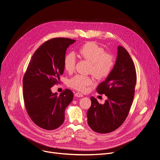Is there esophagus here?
<instances>
[{
  "instance_id": "34e87169",
  "label": "esophagus",
  "mask_w": 160,
  "mask_h": 160,
  "mask_svg": "<svg viewBox=\"0 0 160 160\" xmlns=\"http://www.w3.org/2000/svg\"><path fill=\"white\" fill-rule=\"evenodd\" d=\"M75 96L76 97H78V98H82V97L83 96V94H82V93H80V92H76V93L75 94Z\"/></svg>"
}]
</instances>
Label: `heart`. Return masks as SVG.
Listing matches in <instances>:
<instances>
[{"label": "heart", "mask_w": 160, "mask_h": 160, "mask_svg": "<svg viewBox=\"0 0 160 160\" xmlns=\"http://www.w3.org/2000/svg\"><path fill=\"white\" fill-rule=\"evenodd\" d=\"M78 55L82 59L90 62L89 72L98 79L107 78L112 71L115 66V58L94 42H88L82 45L78 51ZM76 59L72 53H67L63 60L64 69L72 72L75 69ZM93 83L92 78L89 76L77 75L72 77L68 82L69 86L80 91H85L88 87Z\"/></svg>", "instance_id": "obj_1"}]
</instances>
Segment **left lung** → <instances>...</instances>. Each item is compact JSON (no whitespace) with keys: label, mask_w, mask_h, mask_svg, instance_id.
<instances>
[{"label":"left lung","mask_w":160,"mask_h":160,"mask_svg":"<svg viewBox=\"0 0 160 160\" xmlns=\"http://www.w3.org/2000/svg\"><path fill=\"white\" fill-rule=\"evenodd\" d=\"M137 83L135 64L128 51L119 46L118 57L111 73L96 89L108 97L100 104L91 97L88 111V122L95 132L108 133L119 128L126 120L132 107Z\"/></svg>","instance_id":"left-lung-1"}]
</instances>
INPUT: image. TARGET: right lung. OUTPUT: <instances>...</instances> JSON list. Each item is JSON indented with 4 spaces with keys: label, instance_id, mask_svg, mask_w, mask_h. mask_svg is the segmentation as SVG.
<instances>
[{
    "label": "right lung",
    "instance_id": "obj_1",
    "mask_svg": "<svg viewBox=\"0 0 160 160\" xmlns=\"http://www.w3.org/2000/svg\"><path fill=\"white\" fill-rule=\"evenodd\" d=\"M75 42L65 38L45 42L33 54L24 74L23 95L27 112L37 126L44 129L53 130L62 124L65 109L73 99L69 89L58 96L52 92L51 88L59 83L66 50Z\"/></svg>",
    "mask_w": 160,
    "mask_h": 160
}]
</instances>
